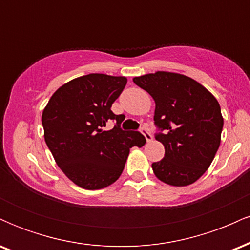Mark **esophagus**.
<instances>
[{
  "label": "esophagus",
  "instance_id": "obj_1",
  "mask_svg": "<svg viewBox=\"0 0 250 250\" xmlns=\"http://www.w3.org/2000/svg\"><path fill=\"white\" fill-rule=\"evenodd\" d=\"M141 133H142L143 135H145V137H146V140H147V142H150L151 140H153V135L149 133L148 129L141 128Z\"/></svg>",
  "mask_w": 250,
  "mask_h": 250
}]
</instances>
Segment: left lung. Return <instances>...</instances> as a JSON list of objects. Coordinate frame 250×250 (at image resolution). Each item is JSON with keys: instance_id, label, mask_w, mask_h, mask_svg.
Masks as SVG:
<instances>
[{"instance_id": "8db88e82", "label": "left lung", "mask_w": 250, "mask_h": 250, "mask_svg": "<svg viewBox=\"0 0 250 250\" xmlns=\"http://www.w3.org/2000/svg\"><path fill=\"white\" fill-rule=\"evenodd\" d=\"M155 101V139L165 146V157L151 165L155 176L167 185L185 187L206 173L220 147L223 117L213 94L190 77L156 71L134 77Z\"/></svg>"}]
</instances>
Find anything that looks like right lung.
I'll list each match as a JSON object with an SVG mask.
<instances>
[{
  "mask_svg": "<svg viewBox=\"0 0 250 250\" xmlns=\"http://www.w3.org/2000/svg\"><path fill=\"white\" fill-rule=\"evenodd\" d=\"M125 84V76L88 74L60 87L43 109L45 143L60 169L79 187L110 186L122 174L130 148L146 143L139 131L122 130L125 116L110 109ZM109 119L117 125L103 131Z\"/></svg>",
  "mask_w": 250,
  "mask_h": 250,
  "instance_id": "obj_1",
  "label": "right lung"
}]
</instances>
